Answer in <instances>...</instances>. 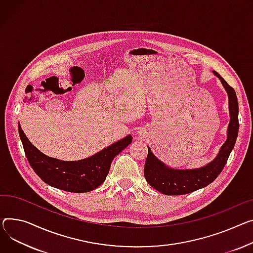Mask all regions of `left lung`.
Wrapping results in <instances>:
<instances>
[{
  "label": "left lung",
  "mask_w": 253,
  "mask_h": 253,
  "mask_svg": "<svg viewBox=\"0 0 253 253\" xmlns=\"http://www.w3.org/2000/svg\"><path fill=\"white\" fill-rule=\"evenodd\" d=\"M212 72L221 80L228 93L230 123L227 131V140L220 148V151L213 161L205 167L192 170L172 169L157 159L147 146L148 154L144 164V177L151 187L163 194L183 195L208 186L223 171L235 142H236L239 130V106L236 92L220 74L215 71Z\"/></svg>",
  "instance_id": "left-lung-1"
}]
</instances>
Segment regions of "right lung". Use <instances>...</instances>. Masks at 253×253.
<instances>
[{"label":"right lung","instance_id":"add662e5","mask_svg":"<svg viewBox=\"0 0 253 253\" xmlns=\"http://www.w3.org/2000/svg\"><path fill=\"white\" fill-rule=\"evenodd\" d=\"M18 130L28 163L37 175L49 186L74 193L94 190L104 183L114 158L132 142V136L127 135L87 159L66 162L45 156L28 140L20 124Z\"/></svg>","mask_w":253,"mask_h":253}]
</instances>
